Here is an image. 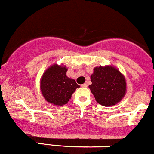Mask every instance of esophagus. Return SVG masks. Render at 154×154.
Here are the masks:
<instances>
[{"instance_id": "esophagus-1", "label": "esophagus", "mask_w": 154, "mask_h": 154, "mask_svg": "<svg viewBox=\"0 0 154 154\" xmlns=\"http://www.w3.org/2000/svg\"><path fill=\"white\" fill-rule=\"evenodd\" d=\"M81 86H82V87H84V88H87L88 87V84H87V83H84V84L81 85Z\"/></svg>"}]
</instances>
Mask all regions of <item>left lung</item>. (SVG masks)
I'll use <instances>...</instances> for the list:
<instances>
[{
    "instance_id": "1",
    "label": "left lung",
    "mask_w": 154,
    "mask_h": 154,
    "mask_svg": "<svg viewBox=\"0 0 154 154\" xmlns=\"http://www.w3.org/2000/svg\"><path fill=\"white\" fill-rule=\"evenodd\" d=\"M89 88L95 100L104 106L115 105L126 92V81L118 69L111 66L95 67Z\"/></svg>"
}]
</instances>
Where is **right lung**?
Segmentation results:
<instances>
[{"label":"right lung","mask_w":154,"mask_h":154,"mask_svg":"<svg viewBox=\"0 0 154 154\" xmlns=\"http://www.w3.org/2000/svg\"><path fill=\"white\" fill-rule=\"evenodd\" d=\"M66 66L54 64L44 72L40 81V88L45 99L57 106L67 103L72 93L79 88L75 79L66 76Z\"/></svg>","instance_id":"1"}]
</instances>
